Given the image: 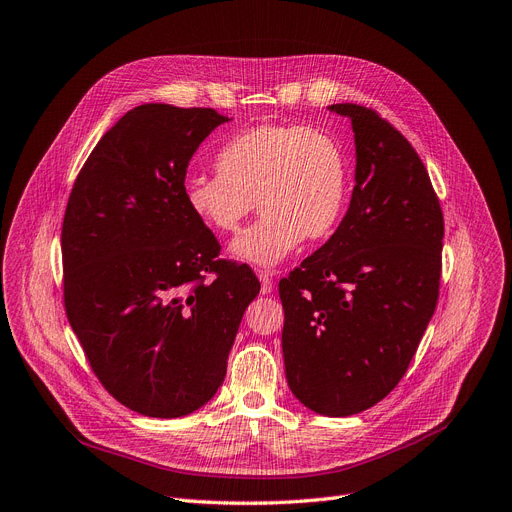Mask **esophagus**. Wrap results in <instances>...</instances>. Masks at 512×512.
<instances>
[{
    "label": "esophagus",
    "instance_id": "1",
    "mask_svg": "<svg viewBox=\"0 0 512 512\" xmlns=\"http://www.w3.org/2000/svg\"><path fill=\"white\" fill-rule=\"evenodd\" d=\"M257 276H259V280H261V293H263V295H270V293L274 291V280H272L270 272L259 270Z\"/></svg>",
    "mask_w": 512,
    "mask_h": 512
}]
</instances>
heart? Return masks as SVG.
I'll list each match as a JSON object with an SVG mask.
<instances>
[{
  "instance_id": "heart-1",
  "label": "heart",
  "mask_w": 512,
  "mask_h": 512,
  "mask_svg": "<svg viewBox=\"0 0 512 512\" xmlns=\"http://www.w3.org/2000/svg\"><path fill=\"white\" fill-rule=\"evenodd\" d=\"M217 175H190L184 201L221 234L240 230L255 205L263 215L232 242V255L272 268L301 240L332 234L347 207L351 169L343 144L320 127L261 123L219 148Z\"/></svg>"
}]
</instances>
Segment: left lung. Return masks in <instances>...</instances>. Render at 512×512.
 Returning <instances> with one entry per match:
<instances>
[{
    "mask_svg": "<svg viewBox=\"0 0 512 512\" xmlns=\"http://www.w3.org/2000/svg\"><path fill=\"white\" fill-rule=\"evenodd\" d=\"M355 133L349 209L280 280L286 381L322 416L379 404L406 374L439 297L443 213L412 144L376 110L332 104Z\"/></svg>",
    "mask_w": 512,
    "mask_h": 512,
    "instance_id": "8db88e82",
    "label": "left lung"
}]
</instances>
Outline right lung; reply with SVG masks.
<instances>
[{"mask_svg": "<svg viewBox=\"0 0 512 512\" xmlns=\"http://www.w3.org/2000/svg\"><path fill=\"white\" fill-rule=\"evenodd\" d=\"M213 108L142 104L96 144L62 221L64 309L102 387L125 408L177 418L224 383L259 280L219 259L184 201L186 169Z\"/></svg>", "mask_w": 512, "mask_h": 512, "instance_id": "right-lung-1", "label": "right lung"}]
</instances>
